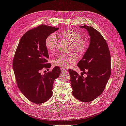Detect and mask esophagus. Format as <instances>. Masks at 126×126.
I'll use <instances>...</instances> for the list:
<instances>
[{
	"label": "esophagus",
	"instance_id": "esophagus-1",
	"mask_svg": "<svg viewBox=\"0 0 126 126\" xmlns=\"http://www.w3.org/2000/svg\"><path fill=\"white\" fill-rule=\"evenodd\" d=\"M61 71H62V73H64V72L67 71V69L64 68H62V69H61Z\"/></svg>",
	"mask_w": 126,
	"mask_h": 126
}]
</instances>
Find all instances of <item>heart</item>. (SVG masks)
I'll return each mask as SVG.
<instances>
[{"label": "heart", "mask_w": 126, "mask_h": 126, "mask_svg": "<svg viewBox=\"0 0 126 126\" xmlns=\"http://www.w3.org/2000/svg\"><path fill=\"white\" fill-rule=\"evenodd\" d=\"M60 36L73 43L74 50L79 53H83L87 49V44L83 40L80 34L72 29L63 30L60 33ZM57 38L54 34L49 35L45 40V45L48 51L50 52L54 51L57 47ZM77 56L75 54L61 55L58 58L53 60V64L56 66L62 68L70 67L77 62Z\"/></svg>", "instance_id": "heart-1"}]
</instances>
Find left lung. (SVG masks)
<instances>
[{
  "instance_id": "obj_1",
  "label": "left lung",
  "mask_w": 126,
  "mask_h": 126,
  "mask_svg": "<svg viewBox=\"0 0 126 126\" xmlns=\"http://www.w3.org/2000/svg\"><path fill=\"white\" fill-rule=\"evenodd\" d=\"M90 36V44L82 58L77 64L86 78L76 71L68 70L70 75L72 94L82 102H90L104 91L111 75V56L106 40L101 34L91 26L83 25Z\"/></svg>"
}]
</instances>
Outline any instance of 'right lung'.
<instances>
[{"mask_svg": "<svg viewBox=\"0 0 126 126\" xmlns=\"http://www.w3.org/2000/svg\"><path fill=\"white\" fill-rule=\"evenodd\" d=\"M58 29L42 25L29 30L21 38L15 52L13 66L18 87L28 100L36 104L51 98L55 79L60 75L58 66L44 75L40 74V70L51 66L48 63L46 39Z\"/></svg>", "mask_w": 126, "mask_h": 126, "instance_id": "right-lung-1", "label": "right lung"}]
</instances>
